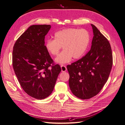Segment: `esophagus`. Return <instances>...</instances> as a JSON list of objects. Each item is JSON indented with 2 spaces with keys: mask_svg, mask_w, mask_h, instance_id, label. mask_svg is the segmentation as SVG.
I'll return each mask as SVG.
<instances>
[{
  "mask_svg": "<svg viewBox=\"0 0 125 125\" xmlns=\"http://www.w3.org/2000/svg\"><path fill=\"white\" fill-rule=\"evenodd\" d=\"M61 69L62 72H65L67 70V67L64 65H61Z\"/></svg>",
  "mask_w": 125,
  "mask_h": 125,
  "instance_id": "34e87169",
  "label": "esophagus"
}]
</instances>
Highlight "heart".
Here are the masks:
<instances>
[{
  "label": "heart",
  "mask_w": 125,
  "mask_h": 125,
  "mask_svg": "<svg viewBox=\"0 0 125 125\" xmlns=\"http://www.w3.org/2000/svg\"><path fill=\"white\" fill-rule=\"evenodd\" d=\"M90 41V34L87 30L67 28L55 32L54 40H47L45 48L51 55L56 56L62 47L63 50L55 59L57 63L62 65L69 62L73 57H81L88 47Z\"/></svg>",
  "instance_id": "b5f03b06"
}]
</instances>
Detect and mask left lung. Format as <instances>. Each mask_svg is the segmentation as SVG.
I'll list each match as a JSON object with an SVG mask.
<instances>
[{
  "label": "left lung",
  "mask_w": 125,
  "mask_h": 125,
  "mask_svg": "<svg viewBox=\"0 0 125 125\" xmlns=\"http://www.w3.org/2000/svg\"><path fill=\"white\" fill-rule=\"evenodd\" d=\"M91 50L78 61L67 66L69 85L74 95L86 100L95 96L107 82L113 65L112 52L108 41L95 25Z\"/></svg>",
  "instance_id": "1"
}]
</instances>
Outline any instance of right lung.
<instances>
[{
  "mask_svg": "<svg viewBox=\"0 0 125 125\" xmlns=\"http://www.w3.org/2000/svg\"><path fill=\"white\" fill-rule=\"evenodd\" d=\"M51 28L46 24L30 26L13 48L12 66L18 80L28 95L38 100L51 95L61 71L45 48V36Z\"/></svg>",
  "mask_w": 125,
  "mask_h": 125,
  "instance_id": "obj_1",
  "label": "right lung"
}]
</instances>
